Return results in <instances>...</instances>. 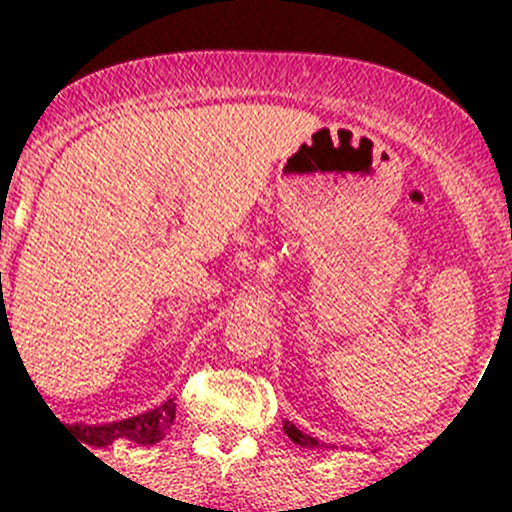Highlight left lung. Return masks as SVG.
Segmentation results:
<instances>
[{
    "mask_svg": "<svg viewBox=\"0 0 512 512\" xmlns=\"http://www.w3.org/2000/svg\"><path fill=\"white\" fill-rule=\"evenodd\" d=\"M281 424H284L286 436H289L296 445H301V448H308V450H313V448H330V445H327V443H320V440H317V438L308 436V433H303L301 428L293 426L291 421L284 419V421H281Z\"/></svg>",
    "mask_w": 512,
    "mask_h": 512,
    "instance_id": "1",
    "label": "left lung"
}]
</instances>
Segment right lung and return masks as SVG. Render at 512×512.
Masks as SVG:
<instances>
[{
  "instance_id": "right-lung-1",
  "label": "right lung",
  "mask_w": 512,
  "mask_h": 512,
  "mask_svg": "<svg viewBox=\"0 0 512 512\" xmlns=\"http://www.w3.org/2000/svg\"><path fill=\"white\" fill-rule=\"evenodd\" d=\"M175 419V397H168L154 409H146L142 414L127 416V419L108 421V424H67L69 431L84 445L91 448H105L113 445L115 440H127L137 445H154L158 440L166 438ZM64 426V424H62ZM88 450V448H86Z\"/></svg>"
}]
</instances>
